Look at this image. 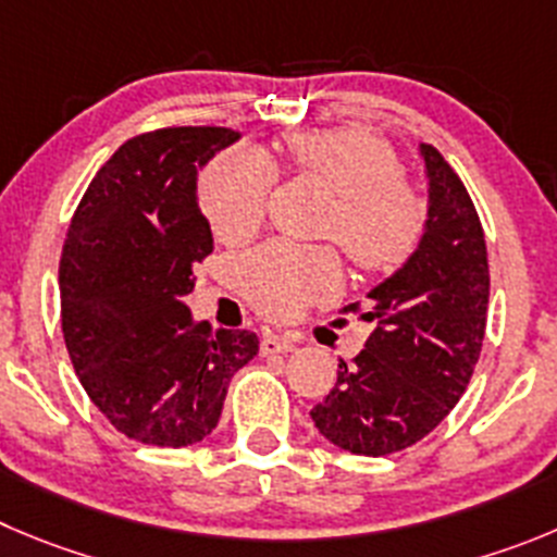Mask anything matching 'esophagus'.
I'll use <instances>...</instances> for the list:
<instances>
[{
    "mask_svg": "<svg viewBox=\"0 0 557 557\" xmlns=\"http://www.w3.org/2000/svg\"><path fill=\"white\" fill-rule=\"evenodd\" d=\"M296 343L285 335H263L261 341V355L263 357H272V355H288L294 351Z\"/></svg>",
    "mask_w": 557,
    "mask_h": 557,
    "instance_id": "34e87169",
    "label": "esophagus"
}]
</instances>
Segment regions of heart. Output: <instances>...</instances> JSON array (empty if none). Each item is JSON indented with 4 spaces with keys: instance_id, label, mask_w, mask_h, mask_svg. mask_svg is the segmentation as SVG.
<instances>
[{
    "instance_id": "b5f03b06",
    "label": "heart",
    "mask_w": 557,
    "mask_h": 557,
    "mask_svg": "<svg viewBox=\"0 0 557 557\" xmlns=\"http://www.w3.org/2000/svg\"><path fill=\"white\" fill-rule=\"evenodd\" d=\"M288 153L299 173L315 175L335 191L324 236L335 238L360 272L389 274L412 258L425 231V208L384 139L362 128H315L294 134ZM272 186V161L258 150L216 156L200 178V206L211 231L222 242L252 236L267 216ZM238 280L269 319H294L341 288L343 269L326 247L272 242L244 258Z\"/></svg>"
}]
</instances>
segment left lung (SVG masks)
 <instances>
[{"mask_svg": "<svg viewBox=\"0 0 557 557\" xmlns=\"http://www.w3.org/2000/svg\"><path fill=\"white\" fill-rule=\"evenodd\" d=\"M429 220L414 255L368 294L376 321L310 418L337 448L387 456L420 443L465 396L481 357L490 261L478 211L434 145H420ZM346 310H360L351 305Z\"/></svg>", "mask_w": 557, "mask_h": 557, "instance_id": "obj_1", "label": "left lung"}]
</instances>
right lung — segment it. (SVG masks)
Wrapping results in <instances>:
<instances>
[{"label":"right lung","mask_w":557,"mask_h":557,"mask_svg":"<svg viewBox=\"0 0 557 557\" xmlns=\"http://www.w3.org/2000/svg\"><path fill=\"white\" fill-rule=\"evenodd\" d=\"M236 139L216 126L132 137L90 181L62 244L67 355L103 418L143 445L206 440L233 373L258 355L255 332L211 330L184 302L214 249L197 170Z\"/></svg>","instance_id":"1"}]
</instances>
